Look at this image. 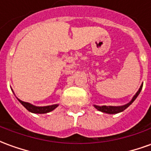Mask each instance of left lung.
Here are the masks:
<instances>
[{
  "label": "left lung",
  "instance_id": "left-lung-1",
  "mask_svg": "<svg viewBox=\"0 0 151 151\" xmlns=\"http://www.w3.org/2000/svg\"><path fill=\"white\" fill-rule=\"evenodd\" d=\"M142 86H143V84L141 85L139 90H138L137 92L133 96V97L132 98V100H131L128 103L125 104V105H121V106H110V105H109V106H107V105H101V106H100V105H94V107L97 110H99V111L105 113V114H118V113L123 112L124 109H127V107H128V106L137 99V97L138 96V95L140 94L141 91H142Z\"/></svg>",
  "mask_w": 151,
  "mask_h": 151
}]
</instances>
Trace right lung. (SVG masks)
<instances>
[{"label":"right lung","mask_w":151,"mask_h":151,"mask_svg":"<svg viewBox=\"0 0 151 151\" xmlns=\"http://www.w3.org/2000/svg\"><path fill=\"white\" fill-rule=\"evenodd\" d=\"M18 101H19L21 104L24 105V107L27 109L29 112L33 113V114H46V113L52 111V110H54L55 109L57 108L58 106H59V104L46 105V106H36V105H32V104L28 103V102H24V101H21L19 99H18Z\"/></svg>","instance_id":"add662e5"}]
</instances>
